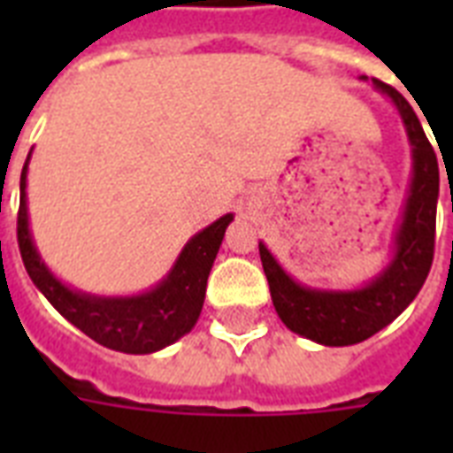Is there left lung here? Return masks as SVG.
I'll return each mask as SVG.
<instances>
[{"mask_svg":"<svg viewBox=\"0 0 453 453\" xmlns=\"http://www.w3.org/2000/svg\"><path fill=\"white\" fill-rule=\"evenodd\" d=\"M372 84L393 101L411 145V183L400 226L395 230L390 263L357 289H312L287 275V270L277 263L268 247L258 242L270 296L280 319L298 336L331 348L362 343L388 326L395 317H400L421 291L435 254V216L440 197V166L435 150L407 98L380 80H372Z\"/></svg>","mask_w":453,"mask_h":453,"instance_id":"1","label":"left lung"}]
</instances>
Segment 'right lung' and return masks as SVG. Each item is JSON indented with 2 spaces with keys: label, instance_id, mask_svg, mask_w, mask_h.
<instances>
[{
  "label": "right lung",
  "instance_id": "right-lung-1",
  "mask_svg": "<svg viewBox=\"0 0 453 453\" xmlns=\"http://www.w3.org/2000/svg\"><path fill=\"white\" fill-rule=\"evenodd\" d=\"M27 164L30 155L20 173L18 247L27 275L46 301L96 343L127 355H150L190 334L204 305L206 280L226 237V227L233 223V213L220 216L190 237L166 277L152 289L136 296H96L60 282L42 261L27 216Z\"/></svg>",
  "mask_w": 453,
  "mask_h": 453
}]
</instances>
